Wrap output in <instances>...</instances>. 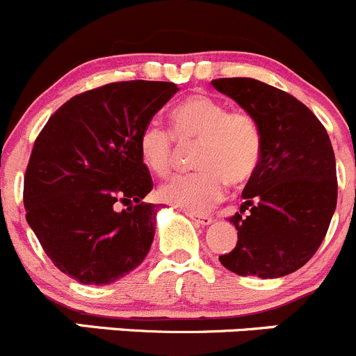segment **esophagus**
<instances>
[{"mask_svg":"<svg viewBox=\"0 0 356 356\" xmlns=\"http://www.w3.org/2000/svg\"><path fill=\"white\" fill-rule=\"evenodd\" d=\"M186 216L197 225H202V227H207V225L213 223V218L206 216V214H195V213H186Z\"/></svg>","mask_w":356,"mask_h":356,"instance_id":"1","label":"esophagus"}]
</instances>
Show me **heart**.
<instances>
[{
	"instance_id": "1",
	"label": "heart",
	"mask_w": 356,
	"mask_h": 356,
	"mask_svg": "<svg viewBox=\"0 0 356 356\" xmlns=\"http://www.w3.org/2000/svg\"><path fill=\"white\" fill-rule=\"evenodd\" d=\"M173 134L181 143L197 142L193 166L199 171L164 183L159 199L190 213H202L220 202L227 183L242 186L258 171L261 131L244 111L204 93L178 102L170 112ZM140 156L152 173L166 177L175 168V137L159 124H149L140 136Z\"/></svg>"
}]
</instances>
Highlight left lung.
<instances>
[{
    "instance_id": "left-lung-1",
    "label": "left lung",
    "mask_w": 356,
    "mask_h": 356,
    "mask_svg": "<svg viewBox=\"0 0 356 356\" xmlns=\"http://www.w3.org/2000/svg\"><path fill=\"white\" fill-rule=\"evenodd\" d=\"M211 84L252 115L261 131L258 171L242 192L241 213L230 218L237 245L220 256L221 265L242 277L289 275L315 254L336 211L329 135L305 104L279 88L251 77H221Z\"/></svg>"
}]
</instances>
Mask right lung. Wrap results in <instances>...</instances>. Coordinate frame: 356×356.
Returning a JSON list of instances; mask_svg holds the SVG:
<instances>
[{
	"label": "right lung",
	"instance_id": "obj_1",
	"mask_svg": "<svg viewBox=\"0 0 356 356\" xmlns=\"http://www.w3.org/2000/svg\"><path fill=\"white\" fill-rule=\"evenodd\" d=\"M178 91L166 81H121L67 100L36 138L24 177L26 220L60 272L115 282L142 265L159 206L140 136ZM119 203L128 205L117 211Z\"/></svg>",
	"mask_w": 356,
	"mask_h": 356
}]
</instances>
